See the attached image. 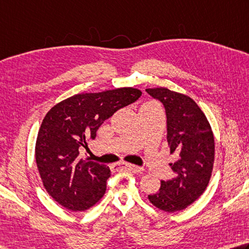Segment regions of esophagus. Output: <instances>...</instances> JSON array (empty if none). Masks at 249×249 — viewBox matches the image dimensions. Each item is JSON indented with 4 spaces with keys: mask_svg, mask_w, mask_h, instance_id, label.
<instances>
[{
    "mask_svg": "<svg viewBox=\"0 0 249 249\" xmlns=\"http://www.w3.org/2000/svg\"><path fill=\"white\" fill-rule=\"evenodd\" d=\"M123 169H127L129 171L134 172V173H142V172L143 171V169L140 168V166L134 165V164H129V163H120V164L112 165V170L119 171V170H123Z\"/></svg>",
    "mask_w": 249,
    "mask_h": 249,
    "instance_id": "esophagus-1",
    "label": "esophagus"
}]
</instances>
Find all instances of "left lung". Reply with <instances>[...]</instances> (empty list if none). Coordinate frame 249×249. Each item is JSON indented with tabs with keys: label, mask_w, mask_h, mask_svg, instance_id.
Listing matches in <instances>:
<instances>
[{
	"label": "left lung",
	"mask_w": 249,
	"mask_h": 249,
	"mask_svg": "<svg viewBox=\"0 0 249 249\" xmlns=\"http://www.w3.org/2000/svg\"><path fill=\"white\" fill-rule=\"evenodd\" d=\"M146 91L164 107L166 139L171 153L178 156L170 163L175 178L161 180L159 192L148 198L161 210L180 211L198 199L209 184L214 162L213 133L205 113L186 94L162 87Z\"/></svg>",
	"instance_id": "obj_1"
}]
</instances>
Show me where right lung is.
<instances>
[{
  "mask_svg": "<svg viewBox=\"0 0 249 249\" xmlns=\"http://www.w3.org/2000/svg\"><path fill=\"white\" fill-rule=\"evenodd\" d=\"M142 96L125 87L79 93L58 102L44 116L36 142V162L44 188L71 211H84L105 195L109 166L84 160L80 151L103 122Z\"/></svg>",
  "mask_w": 249,
  "mask_h": 249,
  "instance_id": "1",
  "label": "right lung"
}]
</instances>
